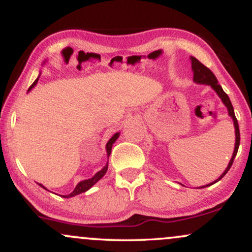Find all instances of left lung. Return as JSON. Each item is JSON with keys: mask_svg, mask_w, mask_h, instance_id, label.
<instances>
[{"mask_svg": "<svg viewBox=\"0 0 252 252\" xmlns=\"http://www.w3.org/2000/svg\"><path fill=\"white\" fill-rule=\"evenodd\" d=\"M190 60H192V70H193V80H194L195 83L198 84H207V85H211V88H212L218 94V96L221 98L222 103L226 105V108L228 110V115H230L231 117H232L233 120V124H235V129H236V144H235V152H233V155L232 158H231L230 160V163H228L227 168L225 169V172L222 173L220 175V178L217 179L215 182H212V184H209L206 185V186H202L201 189H204V187H207V186H211V185L216 184L217 181H219L220 179L224 176L226 173L228 172V169L231 168V166H232L233 163V160H235L236 155H237V152H238V148H239V143H241V134H239V126H238V122H237V118H236V115H235V111H233V106L232 104H231V100L230 98L224 92V90L220 85L218 84V80H217V78L215 74H213V72L210 70L209 67H206V66L204 65V63H201L199 62L198 59L194 57H190Z\"/></svg>", "mask_w": 252, "mask_h": 252, "instance_id": "left-lung-1", "label": "left lung"}]
</instances>
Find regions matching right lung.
I'll return each instance as SVG.
<instances>
[{
    "instance_id": "add662e5",
    "label": "right lung",
    "mask_w": 252,
    "mask_h": 252,
    "mask_svg": "<svg viewBox=\"0 0 252 252\" xmlns=\"http://www.w3.org/2000/svg\"><path fill=\"white\" fill-rule=\"evenodd\" d=\"M36 82H37V79H36L35 82H34L33 84H32V85H31V88H30V90H31L32 88H33L34 85H35ZM118 136H120V132H117V134H115L114 136H112V137L110 138V140H109V142L106 143V153H108V158H109V155L111 154V148H112V144H114L115 141L117 140V138H118ZM106 170H108V164H106V166L104 167V168H103L102 170H99V172H98L97 174L94 176V178H91V179H88V180L80 181L79 184H78L77 186H76V189H73V192L70 193V194H67V195H63V198H71V196H74V195H77V194H80V193H84V192H86V190L91 189V187L94 186V185L96 184V182H97L98 180H100V179L103 178L104 174H105V173H106ZM40 186H41L42 189H45V187H43L42 185H40Z\"/></svg>"
}]
</instances>
